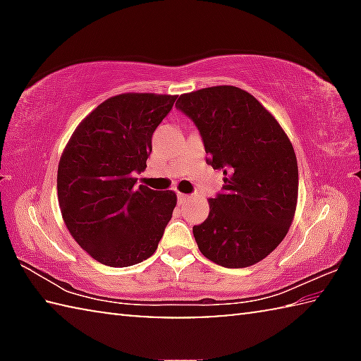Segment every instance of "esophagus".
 Returning <instances> with one entry per match:
<instances>
[{
    "label": "esophagus",
    "instance_id": "esophagus-1",
    "mask_svg": "<svg viewBox=\"0 0 361 361\" xmlns=\"http://www.w3.org/2000/svg\"><path fill=\"white\" fill-rule=\"evenodd\" d=\"M188 199H189V195H188V194H183V192H178V204H185Z\"/></svg>",
    "mask_w": 361,
    "mask_h": 361
}]
</instances>
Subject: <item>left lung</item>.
<instances>
[{"label": "left lung", "instance_id": "8db88e82", "mask_svg": "<svg viewBox=\"0 0 361 361\" xmlns=\"http://www.w3.org/2000/svg\"><path fill=\"white\" fill-rule=\"evenodd\" d=\"M197 126L223 192L194 226L207 259L239 269L264 259L285 239L298 204V161L277 119L247 90L215 85L180 95L175 105Z\"/></svg>", "mask_w": 361, "mask_h": 361}]
</instances>
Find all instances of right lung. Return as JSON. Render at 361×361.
Masks as SVG:
<instances>
[{
	"instance_id": "1",
	"label": "right lung",
	"mask_w": 361,
	"mask_h": 361,
	"mask_svg": "<svg viewBox=\"0 0 361 361\" xmlns=\"http://www.w3.org/2000/svg\"><path fill=\"white\" fill-rule=\"evenodd\" d=\"M176 95L121 94L85 116L59 162L62 218L95 261L127 267L156 252L176 205L173 191L135 186L156 127Z\"/></svg>"
}]
</instances>
